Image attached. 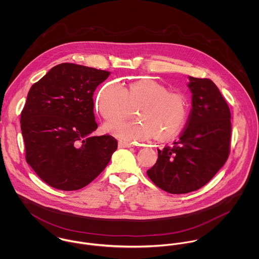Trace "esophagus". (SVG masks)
<instances>
[{"label": "esophagus", "instance_id": "1", "mask_svg": "<svg viewBox=\"0 0 259 259\" xmlns=\"http://www.w3.org/2000/svg\"><path fill=\"white\" fill-rule=\"evenodd\" d=\"M118 147H119V148H131V147H133V145L130 144V143L119 142V143H118Z\"/></svg>", "mask_w": 259, "mask_h": 259}]
</instances>
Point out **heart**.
Returning a JSON list of instances; mask_svg holds the SVG:
<instances>
[{"label":"heart","mask_w":259,"mask_h":259,"mask_svg":"<svg viewBox=\"0 0 259 259\" xmlns=\"http://www.w3.org/2000/svg\"><path fill=\"white\" fill-rule=\"evenodd\" d=\"M138 108L132 120L109 124L106 130L125 142H141L152 135L160 141L176 137L185 126L188 106L185 95L169 92L153 79H141L126 87L111 81L101 90L97 110L107 122L125 118L131 109Z\"/></svg>","instance_id":"obj_1"}]
</instances>
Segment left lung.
<instances>
[{"mask_svg":"<svg viewBox=\"0 0 259 259\" xmlns=\"http://www.w3.org/2000/svg\"><path fill=\"white\" fill-rule=\"evenodd\" d=\"M192 108L180 139L157 149L156 163L147 174L150 181L174 194L194 191L221 169L230 152L231 113L215 83L189 76Z\"/></svg>","mask_w":259,"mask_h":259,"instance_id":"1","label":"left lung"}]
</instances>
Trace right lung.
<instances>
[{
	"mask_svg": "<svg viewBox=\"0 0 259 259\" xmlns=\"http://www.w3.org/2000/svg\"><path fill=\"white\" fill-rule=\"evenodd\" d=\"M110 72L64 63L35 82L21 113L26 160L47 185L66 191L91 184L117 141L97 130L94 92Z\"/></svg>",
	"mask_w": 259,
	"mask_h": 259,
	"instance_id": "1",
	"label": "right lung"
}]
</instances>
